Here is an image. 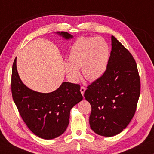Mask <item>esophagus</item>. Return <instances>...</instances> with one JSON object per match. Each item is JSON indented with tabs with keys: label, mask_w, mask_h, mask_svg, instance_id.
I'll return each instance as SVG.
<instances>
[{
	"label": "esophagus",
	"mask_w": 154,
	"mask_h": 154,
	"mask_svg": "<svg viewBox=\"0 0 154 154\" xmlns=\"http://www.w3.org/2000/svg\"><path fill=\"white\" fill-rule=\"evenodd\" d=\"M85 88L83 87V86H82L80 88V91H81V93H82V94L83 95L84 94V92H85Z\"/></svg>",
	"instance_id": "34e87169"
}]
</instances>
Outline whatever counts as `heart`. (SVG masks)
I'll return each instance as SVG.
<instances>
[{
	"instance_id": "heart-1",
	"label": "heart",
	"mask_w": 154,
	"mask_h": 154,
	"mask_svg": "<svg viewBox=\"0 0 154 154\" xmlns=\"http://www.w3.org/2000/svg\"><path fill=\"white\" fill-rule=\"evenodd\" d=\"M109 55V46L103 38H79L72 47L69 62L65 64L66 77L72 82H77L80 76L79 69H82L85 79L89 81L99 79L106 71Z\"/></svg>"
}]
</instances>
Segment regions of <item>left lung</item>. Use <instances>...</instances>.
Segmentation results:
<instances>
[{
	"label": "left lung",
	"mask_w": 154,
	"mask_h": 154,
	"mask_svg": "<svg viewBox=\"0 0 154 154\" xmlns=\"http://www.w3.org/2000/svg\"><path fill=\"white\" fill-rule=\"evenodd\" d=\"M111 46L106 72L84 93L92 106L91 129L103 137L115 136L126 128L136 111L140 91L133 56L113 36Z\"/></svg>",
	"instance_id": "left-lung-1"
}]
</instances>
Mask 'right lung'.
<instances>
[{
    "label": "right lung",
    "mask_w": 154,
    "mask_h": 154,
    "mask_svg": "<svg viewBox=\"0 0 154 154\" xmlns=\"http://www.w3.org/2000/svg\"><path fill=\"white\" fill-rule=\"evenodd\" d=\"M65 39L73 36L66 32H57ZM11 92L18 111L28 128L43 139L60 136L69 123L70 111L82 100L80 85L63 82L50 93L32 90L24 85L18 75L16 58L12 67Z\"/></svg>",
    "instance_id": "add662e5"
}]
</instances>
